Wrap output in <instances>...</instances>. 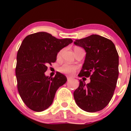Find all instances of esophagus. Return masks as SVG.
I'll return each mask as SVG.
<instances>
[{
  "label": "esophagus",
  "mask_w": 131,
  "mask_h": 131,
  "mask_svg": "<svg viewBox=\"0 0 131 131\" xmlns=\"http://www.w3.org/2000/svg\"><path fill=\"white\" fill-rule=\"evenodd\" d=\"M71 79H72V78H71V77H67V80L68 81H70Z\"/></svg>",
  "instance_id": "obj_1"
}]
</instances>
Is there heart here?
I'll return each instance as SVG.
<instances>
[{"label": "heart", "mask_w": 131, "mask_h": 131, "mask_svg": "<svg viewBox=\"0 0 131 131\" xmlns=\"http://www.w3.org/2000/svg\"><path fill=\"white\" fill-rule=\"evenodd\" d=\"M80 47H75L74 48V50L76 49H79ZM63 50H61L59 51L58 54H57V58H60L61 57V53H62ZM78 69V67L75 65H72V64H69L67 63H64L61 65L60 67L59 68L60 71L61 73H64L65 74H68V75H71L73 74H74V73L76 71V70Z\"/></svg>", "instance_id": "obj_1"}]
</instances>
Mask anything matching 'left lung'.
I'll use <instances>...</instances> for the list:
<instances>
[{"instance_id": "8db88e82", "label": "left lung", "mask_w": 131, "mask_h": 131, "mask_svg": "<svg viewBox=\"0 0 131 131\" xmlns=\"http://www.w3.org/2000/svg\"><path fill=\"white\" fill-rule=\"evenodd\" d=\"M74 44L86 52L84 63L79 77L90 78L85 84L79 80L74 98L79 108L96 112L107 106L112 99L119 75V55L111 40L97 34L76 40Z\"/></svg>"}]
</instances>
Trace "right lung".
<instances>
[{
    "label": "right lung",
    "instance_id": "add662e5",
    "mask_svg": "<svg viewBox=\"0 0 131 131\" xmlns=\"http://www.w3.org/2000/svg\"><path fill=\"white\" fill-rule=\"evenodd\" d=\"M73 42L58 39L49 33L39 32L24 39L18 51L15 69L17 88L25 105L34 112H42L52 105L58 88L67 82L57 72L53 78L45 76L47 65L55 62L57 53Z\"/></svg>",
    "mask_w": 131,
    "mask_h": 131
}]
</instances>
